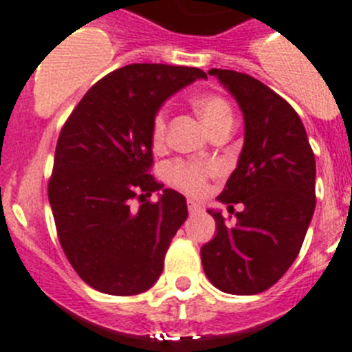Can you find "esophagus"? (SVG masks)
I'll return each mask as SVG.
<instances>
[{"label":"esophagus","instance_id":"obj_1","mask_svg":"<svg viewBox=\"0 0 352 352\" xmlns=\"http://www.w3.org/2000/svg\"><path fill=\"white\" fill-rule=\"evenodd\" d=\"M188 209H189V212H191V214H197V212H200V210H204V207H201L198 201L189 200L188 201Z\"/></svg>","mask_w":352,"mask_h":352}]
</instances>
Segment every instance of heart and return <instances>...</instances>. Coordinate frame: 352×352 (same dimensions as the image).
I'll use <instances>...</instances> for the list:
<instances>
[{"label": "heart", "mask_w": 352, "mask_h": 352, "mask_svg": "<svg viewBox=\"0 0 352 352\" xmlns=\"http://www.w3.org/2000/svg\"><path fill=\"white\" fill-rule=\"evenodd\" d=\"M193 106L210 133L219 125L234 122V111H232L230 104L219 96H214V94L198 96L193 99ZM151 142L155 151L163 148L164 142H166V113L164 109H159L152 118ZM216 172H218L216 166H210V164L175 161L168 166L166 175L172 184L184 189L186 193L201 195L207 189L209 177H212Z\"/></svg>", "instance_id": "obj_1"}]
</instances>
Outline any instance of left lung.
Here are the masks:
<instances>
[{
	"label": "left lung",
	"instance_id": "1",
	"mask_svg": "<svg viewBox=\"0 0 352 352\" xmlns=\"http://www.w3.org/2000/svg\"><path fill=\"white\" fill-rule=\"evenodd\" d=\"M237 100L244 145L218 200L234 210L228 225L219 210L214 239L200 250L201 265L216 289L237 296L264 292L296 261L316 210V157L294 108L243 72L210 69Z\"/></svg>",
	"mask_w": 352,
	"mask_h": 352
}]
</instances>
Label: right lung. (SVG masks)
I'll use <instances>...</instances> for the list:
<instances>
[{
    "instance_id": "1",
    "label": "right lung",
    "mask_w": 352,
    "mask_h": 352,
    "mask_svg": "<svg viewBox=\"0 0 352 352\" xmlns=\"http://www.w3.org/2000/svg\"><path fill=\"white\" fill-rule=\"evenodd\" d=\"M206 78L197 67L131 63L94 85L63 125L49 204L70 265L99 292L142 294L163 273L188 206L151 175L152 118L168 97ZM155 190L152 204L146 198Z\"/></svg>"
}]
</instances>
